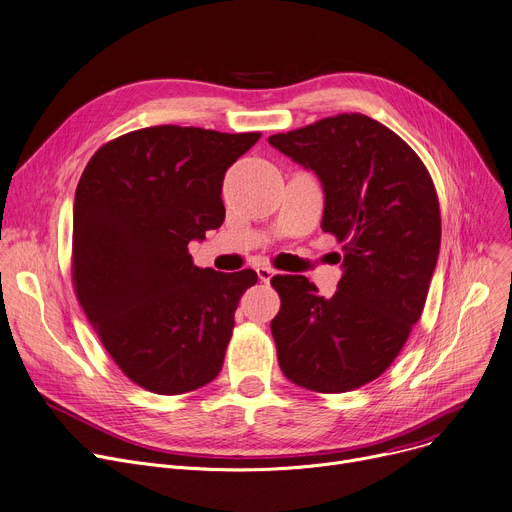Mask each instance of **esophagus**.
Returning <instances> with one entry per match:
<instances>
[{
  "label": "esophagus",
  "mask_w": 512,
  "mask_h": 512,
  "mask_svg": "<svg viewBox=\"0 0 512 512\" xmlns=\"http://www.w3.org/2000/svg\"><path fill=\"white\" fill-rule=\"evenodd\" d=\"M256 272H258V279H260L262 283H268V281L274 277V274H277V272H274V270L268 268V266H258Z\"/></svg>",
  "instance_id": "1"
}]
</instances>
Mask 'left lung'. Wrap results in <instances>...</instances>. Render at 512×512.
Listing matches in <instances>:
<instances>
[{
    "instance_id": "8db88e82",
    "label": "left lung",
    "mask_w": 512,
    "mask_h": 512,
    "mask_svg": "<svg viewBox=\"0 0 512 512\" xmlns=\"http://www.w3.org/2000/svg\"><path fill=\"white\" fill-rule=\"evenodd\" d=\"M324 188L322 229L342 242V277L326 299L301 274L272 277L270 330L287 379L342 393L379 377L420 320L441 248V211L424 164L365 114H338L268 137Z\"/></svg>"
}]
</instances>
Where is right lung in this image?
I'll list each match as a JSON object with an SVG mask.
<instances>
[{"label":"right lung","instance_id":"right-lung-1","mask_svg":"<svg viewBox=\"0 0 512 512\" xmlns=\"http://www.w3.org/2000/svg\"><path fill=\"white\" fill-rule=\"evenodd\" d=\"M260 133L149 127L102 145L73 201V283L114 363L178 396L213 381L254 270L194 266L190 242L221 227L227 168Z\"/></svg>","mask_w":512,"mask_h":512}]
</instances>
